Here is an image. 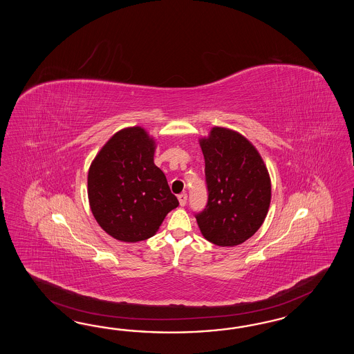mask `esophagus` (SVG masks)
<instances>
[{"label": "esophagus", "instance_id": "esophagus-1", "mask_svg": "<svg viewBox=\"0 0 354 354\" xmlns=\"http://www.w3.org/2000/svg\"><path fill=\"white\" fill-rule=\"evenodd\" d=\"M187 193H182V194H179L178 196V200H179V204H180V206H185V204H187Z\"/></svg>", "mask_w": 354, "mask_h": 354}]
</instances>
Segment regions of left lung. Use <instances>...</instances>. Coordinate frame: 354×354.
I'll return each mask as SVG.
<instances>
[{
  "label": "left lung",
  "instance_id": "1",
  "mask_svg": "<svg viewBox=\"0 0 354 354\" xmlns=\"http://www.w3.org/2000/svg\"><path fill=\"white\" fill-rule=\"evenodd\" d=\"M207 205L196 215L205 239L235 247L254 235L268 215L271 180L256 147L234 129L213 127L201 138Z\"/></svg>",
  "mask_w": 354,
  "mask_h": 354
}]
</instances>
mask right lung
I'll list each match as a JSON object with an SVG mask.
<instances>
[{
  "instance_id": "right-lung-1",
  "label": "right lung",
  "mask_w": 354,
  "mask_h": 354,
  "mask_svg": "<svg viewBox=\"0 0 354 354\" xmlns=\"http://www.w3.org/2000/svg\"><path fill=\"white\" fill-rule=\"evenodd\" d=\"M156 140L139 126L120 129L97 153L88 171V200L107 235L138 243L156 235L178 207L165 174L154 165Z\"/></svg>"
}]
</instances>
